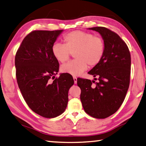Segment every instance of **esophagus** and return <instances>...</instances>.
Masks as SVG:
<instances>
[{"mask_svg":"<svg viewBox=\"0 0 146 146\" xmlns=\"http://www.w3.org/2000/svg\"><path fill=\"white\" fill-rule=\"evenodd\" d=\"M73 79H74V83L76 84L77 83V78L76 76H73Z\"/></svg>","mask_w":146,"mask_h":146,"instance_id":"esophagus-1","label":"esophagus"}]
</instances>
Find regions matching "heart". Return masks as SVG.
Here are the masks:
<instances>
[{"mask_svg":"<svg viewBox=\"0 0 146 146\" xmlns=\"http://www.w3.org/2000/svg\"><path fill=\"white\" fill-rule=\"evenodd\" d=\"M64 44L55 43L52 53L58 62H67L74 53L75 60L63 65L61 71L72 76H79L86 70L88 65L95 67L101 62L105 53V42L100 36L90 32L73 31L64 35Z\"/></svg>","mask_w":146,"mask_h":146,"instance_id":"obj_1","label":"heart"}]
</instances>
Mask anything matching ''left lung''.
I'll use <instances>...</instances> for the list:
<instances>
[{"label": "left lung", "mask_w": 146, "mask_h": 146, "mask_svg": "<svg viewBox=\"0 0 146 146\" xmlns=\"http://www.w3.org/2000/svg\"><path fill=\"white\" fill-rule=\"evenodd\" d=\"M90 29L102 35L105 53L101 62L88 72L98 81L79 78L77 83L84 111L93 117L104 119L114 114L125 100L130 85L131 56L126 44L116 33L104 27Z\"/></svg>", "instance_id": "1"}]
</instances>
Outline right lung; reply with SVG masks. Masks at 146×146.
Returning a JSON list of instances; mask_svg holds the SVG:
<instances>
[{"label":"right lung","mask_w":146,"mask_h":146,"mask_svg":"<svg viewBox=\"0 0 146 146\" xmlns=\"http://www.w3.org/2000/svg\"><path fill=\"white\" fill-rule=\"evenodd\" d=\"M62 31H32L15 55L16 80L22 96L33 111L46 118L57 117L65 111L68 90L74 84L68 74L54 79L59 63L52 53V47Z\"/></svg>","instance_id":"obj_1"}]
</instances>
